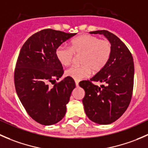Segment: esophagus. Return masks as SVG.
<instances>
[{
	"label": "esophagus",
	"instance_id": "obj_1",
	"mask_svg": "<svg viewBox=\"0 0 148 148\" xmlns=\"http://www.w3.org/2000/svg\"><path fill=\"white\" fill-rule=\"evenodd\" d=\"M75 84H76V86H79V81H77V80H76Z\"/></svg>",
	"mask_w": 148,
	"mask_h": 148
}]
</instances>
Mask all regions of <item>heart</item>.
Wrapping results in <instances>:
<instances>
[{"label":"heart","instance_id":"b5f03b06","mask_svg":"<svg viewBox=\"0 0 148 148\" xmlns=\"http://www.w3.org/2000/svg\"><path fill=\"white\" fill-rule=\"evenodd\" d=\"M74 54H81L80 64L73 66L65 71V75L77 81L89 77L92 70L99 71L105 66L112 54L111 43L92 35L79 36L70 42V48L61 45L56 49V56L61 64L67 66Z\"/></svg>","mask_w":148,"mask_h":148}]
</instances>
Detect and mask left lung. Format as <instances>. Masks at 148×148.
<instances>
[{
	"mask_svg": "<svg viewBox=\"0 0 148 148\" xmlns=\"http://www.w3.org/2000/svg\"><path fill=\"white\" fill-rule=\"evenodd\" d=\"M89 33L104 35L111 43L112 54L105 66L90 81L79 82L85 91L84 108L92 122L109 125L120 118L130 102L135 73L133 58L125 44L111 32L102 30ZM92 81L104 84L98 87Z\"/></svg>",
	"mask_w": 148,
	"mask_h": 148,
	"instance_id": "1",
	"label": "left lung"
}]
</instances>
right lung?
<instances>
[{"mask_svg":"<svg viewBox=\"0 0 148 148\" xmlns=\"http://www.w3.org/2000/svg\"><path fill=\"white\" fill-rule=\"evenodd\" d=\"M76 34L42 30L28 38L20 51L14 74L16 93L30 117L41 125H54L66 114L75 82L67 77L52 88L48 84L64 74L56 49Z\"/></svg>","mask_w":148,"mask_h":148,"instance_id":"add662e5","label":"right lung"}]
</instances>
